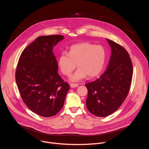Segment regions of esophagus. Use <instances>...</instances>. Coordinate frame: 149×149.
I'll list each match as a JSON object with an SVG mask.
<instances>
[{"mask_svg": "<svg viewBox=\"0 0 149 149\" xmlns=\"http://www.w3.org/2000/svg\"><path fill=\"white\" fill-rule=\"evenodd\" d=\"M70 86L71 88H75V87H77L78 86V84H73V83H71L70 84Z\"/></svg>", "mask_w": 149, "mask_h": 149, "instance_id": "obj_1", "label": "esophagus"}]
</instances>
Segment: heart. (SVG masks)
I'll list each match as a JSON object with an SVG mask.
<instances>
[{
    "label": "heart",
    "instance_id": "b5f03b06",
    "mask_svg": "<svg viewBox=\"0 0 149 149\" xmlns=\"http://www.w3.org/2000/svg\"><path fill=\"white\" fill-rule=\"evenodd\" d=\"M106 52L101 45L82 42L71 46L68 52H63L58 58V65L61 73L70 76L75 69L78 70L71 77V81H79L87 75L93 78L102 71L105 62Z\"/></svg>",
    "mask_w": 149,
    "mask_h": 149
}]
</instances>
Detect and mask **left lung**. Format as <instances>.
<instances>
[{
    "label": "left lung",
    "instance_id": "1",
    "mask_svg": "<svg viewBox=\"0 0 149 149\" xmlns=\"http://www.w3.org/2000/svg\"><path fill=\"white\" fill-rule=\"evenodd\" d=\"M111 48L108 67L94 81L87 83L86 100L89 111L97 117L109 116L117 110L128 95L133 77V64L126 49L107 39Z\"/></svg>",
    "mask_w": 149,
    "mask_h": 149
}]
</instances>
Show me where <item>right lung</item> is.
<instances>
[{"label":"right lung","mask_w":149,"mask_h":149,"mask_svg":"<svg viewBox=\"0 0 149 149\" xmlns=\"http://www.w3.org/2000/svg\"><path fill=\"white\" fill-rule=\"evenodd\" d=\"M63 36L37 38L21 54L15 78L21 98L32 112L42 117L56 115L62 108L70 85L58 73L52 49Z\"/></svg>","instance_id":"1"}]
</instances>
